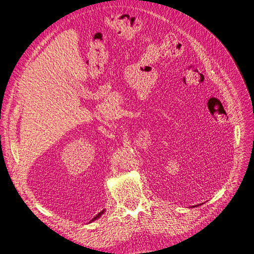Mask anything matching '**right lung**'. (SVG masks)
Returning <instances> with one entry per match:
<instances>
[{"instance_id": "1", "label": "right lung", "mask_w": 254, "mask_h": 254, "mask_svg": "<svg viewBox=\"0 0 254 254\" xmlns=\"http://www.w3.org/2000/svg\"><path fill=\"white\" fill-rule=\"evenodd\" d=\"M103 213H104V211H102V212H101V213H99V214H97V215H96V216H95V217H94V218H93V219H92V220H91V221H93V220H95V219H97V218H98V217H99V216H101V215H102V214H103Z\"/></svg>"}]
</instances>
